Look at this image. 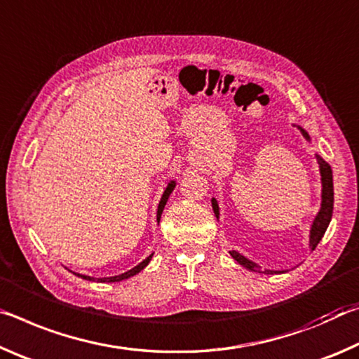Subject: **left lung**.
Returning a JSON list of instances; mask_svg holds the SVG:
<instances>
[{
	"instance_id": "1",
	"label": "left lung",
	"mask_w": 359,
	"mask_h": 359,
	"mask_svg": "<svg viewBox=\"0 0 359 359\" xmlns=\"http://www.w3.org/2000/svg\"><path fill=\"white\" fill-rule=\"evenodd\" d=\"M299 128H301V132L305 137V140L310 141L309 133L305 132L302 127H299ZM316 158H318V163H320L323 189H321V208L318 211V215L315 216L312 227H310V248H312V250L316 248V245L320 243L323 235H325L329 222H331L332 208H334V184H332L331 165H329L327 162L323 161L320 156H316ZM211 205H213V211H215L216 218H219V207H218V202H216V198H211ZM231 256L240 264V266H243L248 270H256V272H261L259 266H256V264L252 261L246 259V257L240 255V252L231 251ZM262 272L264 273H283V270H269V269H266V270H262Z\"/></svg>"
}]
</instances>
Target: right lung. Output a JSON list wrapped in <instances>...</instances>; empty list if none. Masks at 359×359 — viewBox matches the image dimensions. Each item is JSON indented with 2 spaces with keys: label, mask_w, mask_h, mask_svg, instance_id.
I'll list each match as a JSON object with an SVG mask.
<instances>
[{
  "label": "right lung",
  "mask_w": 359,
  "mask_h": 359,
  "mask_svg": "<svg viewBox=\"0 0 359 359\" xmlns=\"http://www.w3.org/2000/svg\"><path fill=\"white\" fill-rule=\"evenodd\" d=\"M175 184H176L175 181H170L168 186H167V189L163 191V194H162V198H161V202H158V207H157V222L161 221V216H162L163 207H165V203H167V201H168L170 194H172V191L175 189ZM151 257H152V255H151V256H148V257H146V259H144L143 262H140L138 266H135L133 269L127 270V272H124V273H121V275H116V277L93 278V277H89V275H81V273H74V275H78V277L84 278V280H89V281H95V280H97V281H102V283H114V281H122V280H127V278L133 277V275H137L138 272H141V270H143L146 266H148L149 261H151Z\"/></svg>",
  "instance_id": "right-lung-1"
}]
</instances>
